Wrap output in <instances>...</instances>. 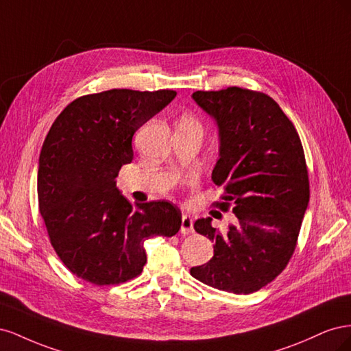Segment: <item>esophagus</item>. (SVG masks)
<instances>
[{
    "mask_svg": "<svg viewBox=\"0 0 351 351\" xmlns=\"http://www.w3.org/2000/svg\"><path fill=\"white\" fill-rule=\"evenodd\" d=\"M182 234H190V232H193V218L190 215H183L182 218Z\"/></svg>",
    "mask_w": 351,
    "mask_h": 351,
    "instance_id": "obj_1",
    "label": "esophagus"
}]
</instances>
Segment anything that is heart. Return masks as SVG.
I'll list each match as a JSON object with an SVG mask.
<instances>
[{"instance_id":"heart-1","label":"heart","mask_w":351,"mask_h":351,"mask_svg":"<svg viewBox=\"0 0 351 351\" xmlns=\"http://www.w3.org/2000/svg\"><path fill=\"white\" fill-rule=\"evenodd\" d=\"M178 127H184V129H197L202 132V123L193 114H183L182 119H180Z\"/></svg>"}]
</instances>
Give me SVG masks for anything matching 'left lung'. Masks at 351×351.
Masks as SVG:
<instances>
[{"label": "left lung", "mask_w": 351, "mask_h": 351, "mask_svg": "<svg viewBox=\"0 0 351 351\" xmlns=\"http://www.w3.org/2000/svg\"><path fill=\"white\" fill-rule=\"evenodd\" d=\"M193 99L219 127V159L212 182L224 189L214 206L237 217L227 232L212 218L195 222L214 241V256L190 269L214 289L250 294L289 265L309 204V173L300 136L269 95L239 86L197 90Z\"/></svg>", "instance_id": "8db88e82"}]
</instances>
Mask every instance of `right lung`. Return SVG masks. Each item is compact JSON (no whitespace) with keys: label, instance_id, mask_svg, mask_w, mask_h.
I'll use <instances>...</instances> for the list:
<instances>
[{"label":"right lung","instance_id":"1","mask_svg":"<svg viewBox=\"0 0 351 351\" xmlns=\"http://www.w3.org/2000/svg\"><path fill=\"white\" fill-rule=\"evenodd\" d=\"M177 92L111 89L83 95L61 111L42 145L38 204L52 247L76 277L115 285L141 275L143 243L173 237L182 212L167 200L134 206L115 177L132 162L136 130Z\"/></svg>","mask_w":351,"mask_h":351}]
</instances>
